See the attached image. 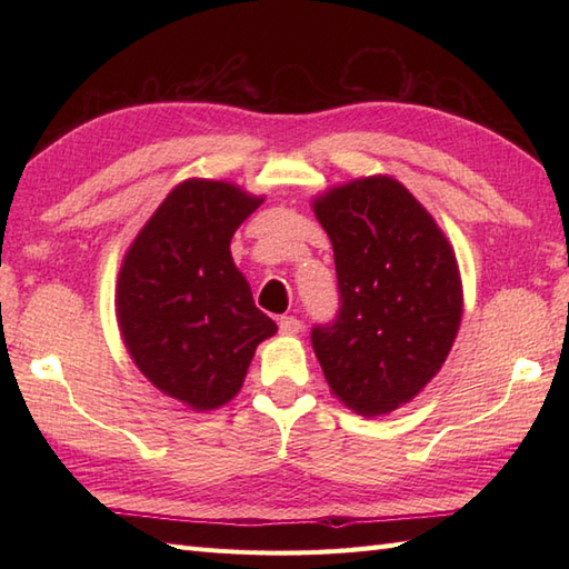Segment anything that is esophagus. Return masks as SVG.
I'll return each mask as SVG.
<instances>
[{
  "mask_svg": "<svg viewBox=\"0 0 569 569\" xmlns=\"http://www.w3.org/2000/svg\"><path fill=\"white\" fill-rule=\"evenodd\" d=\"M278 330H281L283 335H298L300 330H303V322H300L298 318H281L278 320Z\"/></svg>",
  "mask_w": 569,
  "mask_h": 569,
  "instance_id": "34e87169",
  "label": "esophagus"
}]
</instances>
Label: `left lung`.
Wrapping results in <instances>:
<instances>
[{"label": "left lung", "instance_id": "obj_1", "mask_svg": "<svg viewBox=\"0 0 569 569\" xmlns=\"http://www.w3.org/2000/svg\"><path fill=\"white\" fill-rule=\"evenodd\" d=\"M340 283V316L312 330L335 398L365 418L413 401L445 365L462 322L450 239L393 176H367L312 198Z\"/></svg>", "mask_w": 569, "mask_h": 569}]
</instances>
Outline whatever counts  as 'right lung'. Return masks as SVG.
<instances>
[{"label": "right lung", "mask_w": 569, "mask_h": 569, "mask_svg": "<svg viewBox=\"0 0 569 569\" xmlns=\"http://www.w3.org/2000/svg\"><path fill=\"white\" fill-rule=\"evenodd\" d=\"M229 180L178 183L131 241L117 276V322L137 369L196 413L232 401L276 322L253 306L229 251L259 208Z\"/></svg>", "instance_id": "right-lung-1"}]
</instances>
